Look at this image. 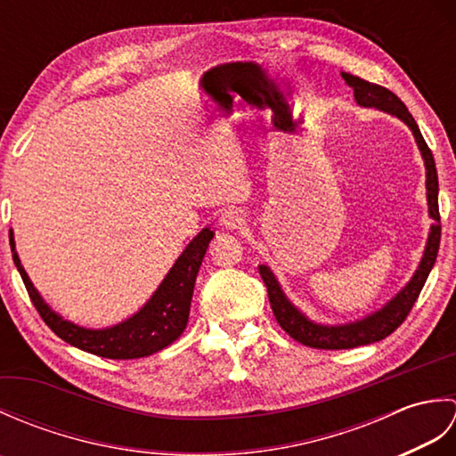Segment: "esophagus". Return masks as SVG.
I'll list each match as a JSON object with an SVG mask.
<instances>
[{"label": "esophagus", "instance_id": "34e87169", "mask_svg": "<svg viewBox=\"0 0 456 456\" xmlns=\"http://www.w3.org/2000/svg\"><path fill=\"white\" fill-rule=\"evenodd\" d=\"M243 223H245V217L239 209H225L221 213V225H225L229 229L243 227Z\"/></svg>", "mask_w": 456, "mask_h": 456}]
</instances>
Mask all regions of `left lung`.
Here are the masks:
<instances>
[{"instance_id": "1", "label": "left lung", "mask_w": 456, "mask_h": 456, "mask_svg": "<svg viewBox=\"0 0 456 456\" xmlns=\"http://www.w3.org/2000/svg\"><path fill=\"white\" fill-rule=\"evenodd\" d=\"M343 80L351 86L354 92V100L362 108H376L386 113H392L395 118L402 119L408 127L411 129L415 142L421 151V157L425 162V188H428V206H429V217L433 219V225L429 231L428 245L423 250V258L415 270V274L402 292L395 294L388 304L378 312L366 315L364 319H358L353 323L345 325H322L315 323L312 319H307L299 309L289 302L286 294L280 288L276 276L268 266L260 265L258 273L263 276L266 289H268V299L270 307H273L276 322L284 331L296 338L297 343L312 348H329V351H335V348H354L361 345H370L376 341H382L388 335H392L395 329H398L403 319L408 317L415 299L419 297L421 288L425 286V280H428L431 268L437 260L439 253V243H441V216H439V180H437V168H435V159L433 152L429 151L428 142H425L423 134L418 127V123L411 118V113L405 108L403 102L395 95L394 92L382 88V86L366 82L358 76L341 72Z\"/></svg>"}]
</instances>
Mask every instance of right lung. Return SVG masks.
<instances>
[{
  "label": "right lung",
  "mask_w": 456,
  "mask_h": 456,
  "mask_svg": "<svg viewBox=\"0 0 456 456\" xmlns=\"http://www.w3.org/2000/svg\"><path fill=\"white\" fill-rule=\"evenodd\" d=\"M211 239L213 231L208 227L201 229L198 237H193L191 243L183 248V253L174 263L170 273L162 280V284L149 302L133 317L108 329H86L66 322L53 312L21 266V260H19L15 250L13 233H9V245H12L13 263L23 278L28 297H31L38 315L62 341L82 348L86 353L113 358V361H127V358H141L159 353L183 333L190 317L193 284H196V276Z\"/></svg>",
  "instance_id": "right-lung-1"
}]
</instances>
